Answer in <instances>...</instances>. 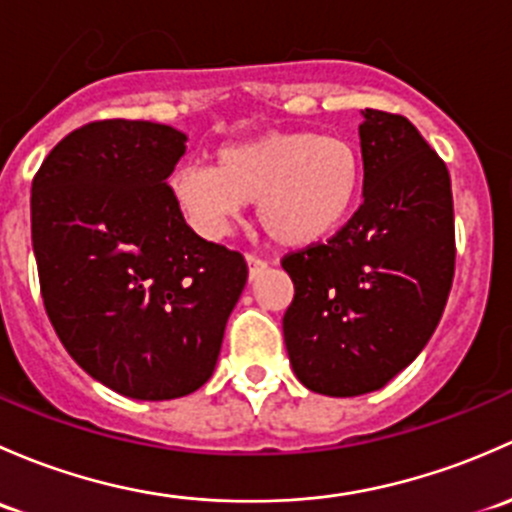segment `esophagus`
<instances>
[{
	"instance_id": "34e87169",
	"label": "esophagus",
	"mask_w": 512,
	"mask_h": 512,
	"mask_svg": "<svg viewBox=\"0 0 512 512\" xmlns=\"http://www.w3.org/2000/svg\"><path fill=\"white\" fill-rule=\"evenodd\" d=\"M246 263H249V278H251V281L261 276V273L268 268V263L263 261V258L254 256V254H246Z\"/></svg>"
}]
</instances>
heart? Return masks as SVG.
<instances>
[{
    "label": "heart",
    "mask_w": 512,
    "mask_h": 512,
    "mask_svg": "<svg viewBox=\"0 0 512 512\" xmlns=\"http://www.w3.org/2000/svg\"><path fill=\"white\" fill-rule=\"evenodd\" d=\"M365 157L342 135L273 130L221 147L217 165H184L172 194L202 234H224L241 204H256L258 226L288 249L320 244L360 207Z\"/></svg>",
    "instance_id": "b5f03b06"
}]
</instances>
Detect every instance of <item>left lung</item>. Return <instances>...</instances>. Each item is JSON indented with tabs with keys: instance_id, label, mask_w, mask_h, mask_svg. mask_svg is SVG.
<instances>
[{
	"instance_id": "8db88e82",
	"label": "left lung",
	"mask_w": 512,
	"mask_h": 512,
	"mask_svg": "<svg viewBox=\"0 0 512 512\" xmlns=\"http://www.w3.org/2000/svg\"><path fill=\"white\" fill-rule=\"evenodd\" d=\"M365 202L325 244L281 258L295 295L283 337L310 392L357 397L424 350L456 266L451 177L404 115L365 110Z\"/></svg>"
}]
</instances>
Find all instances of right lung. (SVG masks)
Here are the masks:
<instances>
[{"mask_svg":"<svg viewBox=\"0 0 512 512\" xmlns=\"http://www.w3.org/2000/svg\"><path fill=\"white\" fill-rule=\"evenodd\" d=\"M184 140L162 123L93 120L31 182V244L56 335L91 377L147 402L212 377L249 276L239 251L182 217L167 177Z\"/></svg>","mask_w":512,"mask_h":512,"instance_id":"add662e5","label":"right lung"}]
</instances>
